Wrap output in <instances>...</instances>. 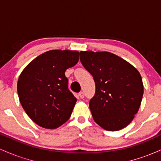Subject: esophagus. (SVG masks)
Here are the masks:
<instances>
[{
  "mask_svg": "<svg viewBox=\"0 0 161 161\" xmlns=\"http://www.w3.org/2000/svg\"><path fill=\"white\" fill-rule=\"evenodd\" d=\"M79 97H80V98H84V97H85V95H84V93H83L82 92H80L79 93Z\"/></svg>",
  "mask_w": 161,
  "mask_h": 161,
  "instance_id": "esophagus-1",
  "label": "esophagus"
}]
</instances>
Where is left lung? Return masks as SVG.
Instances as JSON below:
<instances>
[{
	"label": "left lung",
	"mask_w": 161,
	"mask_h": 161,
	"mask_svg": "<svg viewBox=\"0 0 161 161\" xmlns=\"http://www.w3.org/2000/svg\"><path fill=\"white\" fill-rule=\"evenodd\" d=\"M80 60L93 76L95 94L89 102L94 120L108 131L128 125L140 108L144 86L139 72L108 51H80Z\"/></svg>",
	"instance_id": "obj_1"
}]
</instances>
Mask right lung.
<instances>
[{
    "mask_svg": "<svg viewBox=\"0 0 161 161\" xmlns=\"http://www.w3.org/2000/svg\"><path fill=\"white\" fill-rule=\"evenodd\" d=\"M79 51L51 50L25 66L17 82L22 107L41 127L57 129L69 119L76 98L68 89L65 71L79 61Z\"/></svg>",
    "mask_w": 161,
    "mask_h": 161,
    "instance_id": "1",
    "label": "right lung"
}]
</instances>
